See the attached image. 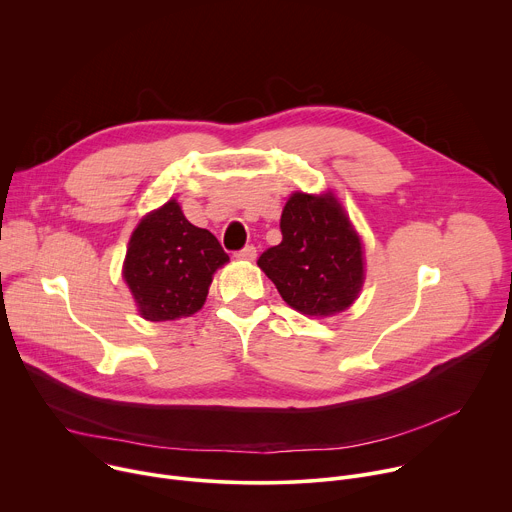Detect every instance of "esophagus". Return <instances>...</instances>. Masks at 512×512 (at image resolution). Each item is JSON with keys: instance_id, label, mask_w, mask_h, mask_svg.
Masks as SVG:
<instances>
[{"instance_id": "esophagus-1", "label": "esophagus", "mask_w": 512, "mask_h": 512, "mask_svg": "<svg viewBox=\"0 0 512 512\" xmlns=\"http://www.w3.org/2000/svg\"><path fill=\"white\" fill-rule=\"evenodd\" d=\"M237 257H239V259H245V261H253V259L257 257V249H255L253 245H247L245 249L237 251Z\"/></svg>"}]
</instances>
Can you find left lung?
Returning a JSON list of instances; mask_svg holds the SVG:
<instances>
[{
    "instance_id": "8db88e82",
    "label": "left lung",
    "mask_w": 512,
    "mask_h": 512,
    "mask_svg": "<svg viewBox=\"0 0 512 512\" xmlns=\"http://www.w3.org/2000/svg\"><path fill=\"white\" fill-rule=\"evenodd\" d=\"M281 243L257 265L285 304L306 316H334L358 298L364 281L362 243L332 192H294L281 212Z\"/></svg>"
}]
</instances>
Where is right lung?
Here are the masks:
<instances>
[{
  "instance_id": "obj_1",
  "label": "right lung",
  "mask_w": 512,
  "mask_h": 512,
  "mask_svg": "<svg viewBox=\"0 0 512 512\" xmlns=\"http://www.w3.org/2000/svg\"><path fill=\"white\" fill-rule=\"evenodd\" d=\"M227 261L216 237L188 223L180 204L168 200L133 231L123 279L145 320H178L204 306L214 271Z\"/></svg>"
}]
</instances>
